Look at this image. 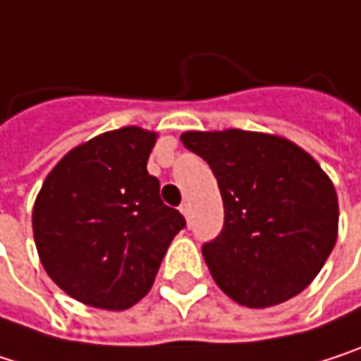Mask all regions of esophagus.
<instances>
[{
	"mask_svg": "<svg viewBox=\"0 0 361 361\" xmlns=\"http://www.w3.org/2000/svg\"><path fill=\"white\" fill-rule=\"evenodd\" d=\"M180 212L185 214V219H187V223H191V206H189L187 202H185V204L180 206Z\"/></svg>",
	"mask_w": 361,
	"mask_h": 361,
	"instance_id": "1",
	"label": "esophagus"
}]
</instances>
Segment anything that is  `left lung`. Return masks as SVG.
Instances as JSON below:
<instances>
[{
	"mask_svg": "<svg viewBox=\"0 0 361 361\" xmlns=\"http://www.w3.org/2000/svg\"><path fill=\"white\" fill-rule=\"evenodd\" d=\"M180 140L212 168L221 189L225 223L202 246L219 288L255 309L302 292L338 229L336 191L317 161L261 132H185Z\"/></svg>",
	"mask_w": 361,
	"mask_h": 361,
	"instance_id": "1",
	"label": "left lung"
}]
</instances>
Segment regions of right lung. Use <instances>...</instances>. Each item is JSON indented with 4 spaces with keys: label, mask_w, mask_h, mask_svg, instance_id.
Masks as SVG:
<instances>
[{
    "label": "right lung",
    "mask_w": 361,
    "mask_h": 361,
    "mask_svg": "<svg viewBox=\"0 0 361 361\" xmlns=\"http://www.w3.org/2000/svg\"><path fill=\"white\" fill-rule=\"evenodd\" d=\"M155 134L121 128L67 153L48 174L33 208L44 269L69 296L121 311L153 286L185 216L159 197L147 172Z\"/></svg>",
    "instance_id": "right-lung-1"
}]
</instances>
